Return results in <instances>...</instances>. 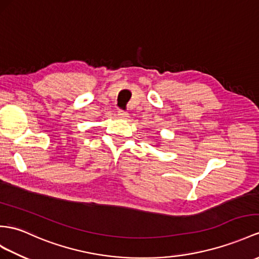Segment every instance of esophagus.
<instances>
[{
	"label": "esophagus",
	"instance_id": "1",
	"mask_svg": "<svg viewBox=\"0 0 259 259\" xmlns=\"http://www.w3.org/2000/svg\"><path fill=\"white\" fill-rule=\"evenodd\" d=\"M117 115H118V117H119V118H122V119H127V118L130 117L128 113H127V112H124V111H122V110H119V111H118Z\"/></svg>",
	"mask_w": 259,
	"mask_h": 259
}]
</instances>
